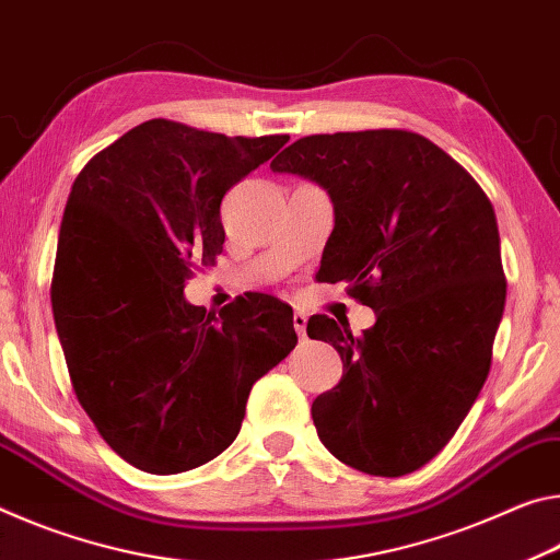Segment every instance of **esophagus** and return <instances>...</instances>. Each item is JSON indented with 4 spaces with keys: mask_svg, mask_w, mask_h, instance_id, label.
Returning <instances> with one entry per match:
<instances>
[{
    "mask_svg": "<svg viewBox=\"0 0 560 560\" xmlns=\"http://www.w3.org/2000/svg\"><path fill=\"white\" fill-rule=\"evenodd\" d=\"M292 327H295V332H298L300 337H305V332H307V315H305V313H295V315H292Z\"/></svg>",
    "mask_w": 560,
    "mask_h": 560,
    "instance_id": "obj_1",
    "label": "esophagus"
}]
</instances>
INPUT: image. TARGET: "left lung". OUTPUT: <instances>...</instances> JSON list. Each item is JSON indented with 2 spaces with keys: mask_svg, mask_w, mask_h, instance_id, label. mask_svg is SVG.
<instances>
[{
  "mask_svg": "<svg viewBox=\"0 0 560 560\" xmlns=\"http://www.w3.org/2000/svg\"><path fill=\"white\" fill-rule=\"evenodd\" d=\"M327 190L335 228L319 278L374 310L360 337L313 315L342 380L313 401L319 442L372 476L432 462L487 382L506 302L497 215L469 173L419 133H319L270 163Z\"/></svg>",
  "mask_w": 560,
  "mask_h": 560,
  "instance_id": "8db88e82",
  "label": "left lung"
}]
</instances>
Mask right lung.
Segmentation results:
<instances>
[{
	"label": "right lung",
	"instance_id": "right-lung-1",
	"mask_svg": "<svg viewBox=\"0 0 560 560\" xmlns=\"http://www.w3.org/2000/svg\"><path fill=\"white\" fill-rule=\"evenodd\" d=\"M290 136L166 118L86 163L63 210L51 307L73 392L114 452L180 474L235 442L253 384L295 350L292 307L255 295L206 317L183 295L223 253L220 200Z\"/></svg>",
	"mask_w": 560,
	"mask_h": 560
}]
</instances>
